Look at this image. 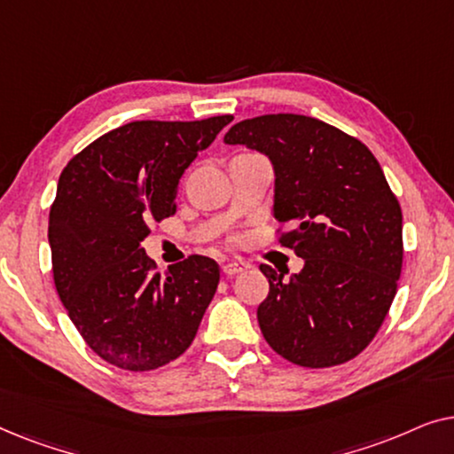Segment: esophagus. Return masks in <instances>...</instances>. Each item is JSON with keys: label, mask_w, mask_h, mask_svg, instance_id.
<instances>
[{"label": "esophagus", "mask_w": 454, "mask_h": 454, "mask_svg": "<svg viewBox=\"0 0 454 454\" xmlns=\"http://www.w3.org/2000/svg\"><path fill=\"white\" fill-rule=\"evenodd\" d=\"M247 269L246 262H239V260H233V262H227L223 264V275L225 277H233V275H239V272H244Z\"/></svg>", "instance_id": "34e87169"}]
</instances>
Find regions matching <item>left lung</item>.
<instances>
[{"label": "left lung", "instance_id": "1", "mask_svg": "<svg viewBox=\"0 0 454 454\" xmlns=\"http://www.w3.org/2000/svg\"><path fill=\"white\" fill-rule=\"evenodd\" d=\"M225 145L269 157L281 244L303 258L285 281L262 264L269 297L258 325L278 356L303 368L349 362L376 337L403 266V215L370 148L308 115L275 114L231 126Z\"/></svg>", "mask_w": 454, "mask_h": 454}]
</instances>
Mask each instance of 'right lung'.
Segmentation results:
<instances>
[{"label": "right lung", "mask_w": 454, "mask_h": 454, "mask_svg": "<svg viewBox=\"0 0 454 454\" xmlns=\"http://www.w3.org/2000/svg\"><path fill=\"white\" fill-rule=\"evenodd\" d=\"M231 121L126 123L61 171L49 213L55 289L86 345L117 368H160L196 337L219 264L190 256L160 277L142 241L148 223L176 213L184 171Z\"/></svg>", "instance_id": "add662e5"}]
</instances>
